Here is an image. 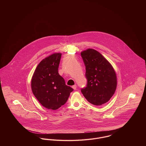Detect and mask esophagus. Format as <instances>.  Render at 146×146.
I'll return each mask as SVG.
<instances>
[{
    "mask_svg": "<svg viewBox=\"0 0 146 146\" xmlns=\"http://www.w3.org/2000/svg\"><path fill=\"white\" fill-rule=\"evenodd\" d=\"M72 88L74 89V90H76V85H74L73 86H72Z\"/></svg>",
    "mask_w": 146,
    "mask_h": 146,
    "instance_id": "1",
    "label": "esophagus"
}]
</instances>
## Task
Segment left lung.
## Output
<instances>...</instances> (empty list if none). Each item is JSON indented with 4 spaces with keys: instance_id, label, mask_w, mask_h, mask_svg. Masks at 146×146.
I'll list each match as a JSON object with an SVG mask.
<instances>
[{
    "instance_id": "8db88e82",
    "label": "left lung",
    "mask_w": 146,
    "mask_h": 146,
    "mask_svg": "<svg viewBox=\"0 0 146 146\" xmlns=\"http://www.w3.org/2000/svg\"><path fill=\"white\" fill-rule=\"evenodd\" d=\"M85 69L86 86L81 89L84 96L91 104L100 106L107 102L117 88L115 72L99 52L89 49L81 52Z\"/></svg>"
}]
</instances>
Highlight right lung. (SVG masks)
<instances>
[{
    "instance_id": "right-lung-1",
    "label": "right lung",
    "mask_w": 146,
    "mask_h": 146,
    "mask_svg": "<svg viewBox=\"0 0 146 146\" xmlns=\"http://www.w3.org/2000/svg\"><path fill=\"white\" fill-rule=\"evenodd\" d=\"M61 55L55 53L43 59L36 67L31 81L35 97L44 107L52 110L65 104L73 91L58 74Z\"/></svg>"
}]
</instances>
